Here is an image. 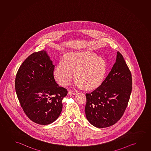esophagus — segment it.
I'll use <instances>...</instances> for the list:
<instances>
[{
  "mask_svg": "<svg viewBox=\"0 0 151 151\" xmlns=\"http://www.w3.org/2000/svg\"><path fill=\"white\" fill-rule=\"evenodd\" d=\"M68 94H70V95H75V93H76V92L75 91H70L69 90L68 91Z\"/></svg>",
  "mask_w": 151,
  "mask_h": 151,
  "instance_id": "34e87169",
  "label": "esophagus"
}]
</instances>
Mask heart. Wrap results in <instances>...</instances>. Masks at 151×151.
I'll return each mask as SVG.
<instances>
[{"label": "heart", "instance_id": "obj_1", "mask_svg": "<svg viewBox=\"0 0 151 151\" xmlns=\"http://www.w3.org/2000/svg\"><path fill=\"white\" fill-rule=\"evenodd\" d=\"M77 77V87L84 86L86 89H93L100 85L107 72V64L104 58L89 51L67 53L60 60L54 70V75L59 84L65 86L74 76Z\"/></svg>", "mask_w": 151, "mask_h": 151}]
</instances>
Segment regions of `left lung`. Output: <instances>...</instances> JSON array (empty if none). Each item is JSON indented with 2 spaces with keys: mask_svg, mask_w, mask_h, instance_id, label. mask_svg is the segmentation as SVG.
<instances>
[{
  "mask_svg": "<svg viewBox=\"0 0 151 151\" xmlns=\"http://www.w3.org/2000/svg\"><path fill=\"white\" fill-rule=\"evenodd\" d=\"M131 73L121 54L102 84L86 93L85 114L88 121L95 127L114 125L123 116L132 89Z\"/></svg>",
  "mask_w": 151,
  "mask_h": 151,
  "instance_id": "left-lung-1",
  "label": "left lung"
}]
</instances>
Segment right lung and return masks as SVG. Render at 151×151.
Masks as SVG:
<instances>
[{
  "instance_id": "1",
  "label": "right lung",
  "mask_w": 151,
  "mask_h": 151,
  "mask_svg": "<svg viewBox=\"0 0 151 151\" xmlns=\"http://www.w3.org/2000/svg\"><path fill=\"white\" fill-rule=\"evenodd\" d=\"M55 66L46 51L35 52L22 63L17 73L15 89L27 116L35 123L47 125L60 116L66 88L54 77Z\"/></svg>"
}]
</instances>
